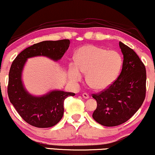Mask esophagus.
Here are the masks:
<instances>
[{
	"mask_svg": "<svg viewBox=\"0 0 155 155\" xmlns=\"http://www.w3.org/2000/svg\"><path fill=\"white\" fill-rule=\"evenodd\" d=\"M82 97H84V98L87 99V98H89V97H90V96H89V95H88L87 93H86V92H84V93L82 94Z\"/></svg>",
	"mask_w": 155,
	"mask_h": 155,
	"instance_id": "34e87169",
	"label": "esophagus"
}]
</instances>
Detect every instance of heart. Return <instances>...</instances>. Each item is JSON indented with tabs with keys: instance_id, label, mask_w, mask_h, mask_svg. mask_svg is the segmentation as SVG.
Segmentation results:
<instances>
[{
	"instance_id": "b5f03b06",
	"label": "heart",
	"mask_w": 155,
	"mask_h": 155,
	"mask_svg": "<svg viewBox=\"0 0 155 155\" xmlns=\"http://www.w3.org/2000/svg\"><path fill=\"white\" fill-rule=\"evenodd\" d=\"M76 65L71 64L69 76L74 82L82 79L87 74V82L95 90H104L115 81L122 70L123 58L119 51L107 50L94 45L79 48L75 54Z\"/></svg>"
}]
</instances>
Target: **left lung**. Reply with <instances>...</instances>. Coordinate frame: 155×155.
I'll list each match as a JSON object with an SVG mask.
<instances>
[{
    "instance_id": "left-lung-1",
    "label": "left lung",
    "mask_w": 155,
    "mask_h": 155,
    "mask_svg": "<svg viewBox=\"0 0 155 155\" xmlns=\"http://www.w3.org/2000/svg\"><path fill=\"white\" fill-rule=\"evenodd\" d=\"M119 44L124 57L120 76L108 88L92 95L97 101L92 117L107 127L127 122L139 109L146 97L144 64L132 49L122 42Z\"/></svg>"
}]
</instances>
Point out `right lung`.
<instances>
[{
    "label": "right lung",
    "mask_w": 155,
    "mask_h": 155,
    "mask_svg": "<svg viewBox=\"0 0 155 155\" xmlns=\"http://www.w3.org/2000/svg\"><path fill=\"white\" fill-rule=\"evenodd\" d=\"M69 39L44 41L26 48L12 62L7 87L8 98L20 117L27 123L40 128L50 127L60 122L63 116L64 101L75 93L54 90L41 97L30 95L22 82V71L28 58L46 56L60 60L68 48Z\"/></svg>",
    "instance_id": "right-lung-1"
}]
</instances>
